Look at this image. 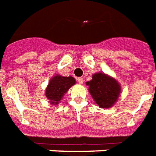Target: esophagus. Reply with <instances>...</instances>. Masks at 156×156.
Wrapping results in <instances>:
<instances>
[{"label":"esophagus","mask_w":156,"mask_h":156,"mask_svg":"<svg viewBox=\"0 0 156 156\" xmlns=\"http://www.w3.org/2000/svg\"><path fill=\"white\" fill-rule=\"evenodd\" d=\"M77 80H78V83H79V84H83V82H84V80H83V78H78Z\"/></svg>","instance_id":"1"}]
</instances>
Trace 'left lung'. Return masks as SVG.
Listing matches in <instances>:
<instances>
[{"label":"left lung","instance_id":"obj_1","mask_svg":"<svg viewBox=\"0 0 156 156\" xmlns=\"http://www.w3.org/2000/svg\"><path fill=\"white\" fill-rule=\"evenodd\" d=\"M89 91L96 104L102 108H110L115 104L121 93V87L115 79L103 73H95L92 80L87 83Z\"/></svg>","mask_w":156,"mask_h":156}]
</instances>
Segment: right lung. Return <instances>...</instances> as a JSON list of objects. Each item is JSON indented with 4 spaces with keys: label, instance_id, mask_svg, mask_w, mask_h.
I'll use <instances>...</instances> for the list:
<instances>
[{
    "label": "right lung",
    "instance_id": "right-lung-1",
    "mask_svg": "<svg viewBox=\"0 0 156 156\" xmlns=\"http://www.w3.org/2000/svg\"><path fill=\"white\" fill-rule=\"evenodd\" d=\"M75 79L73 77H62L56 75L50 80L46 89V97L52 104H59L67 90L75 84Z\"/></svg>",
    "mask_w": 156,
    "mask_h": 156
}]
</instances>
